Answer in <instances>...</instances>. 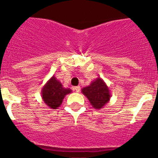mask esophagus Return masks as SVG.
Returning a JSON list of instances; mask_svg holds the SVG:
<instances>
[{
  "instance_id": "34e87169",
  "label": "esophagus",
  "mask_w": 158,
  "mask_h": 158,
  "mask_svg": "<svg viewBox=\"0 0 158 158\" xmlns=\"http://www.w3.org/2000/svg\"><path fill=\"white\" fill-rule=\"evenodd\" d=\"M74 90H75V92H76V93H79V92H80V90H81V87H80V86H76V87L74 88Z\"/></svg>"
}]
</instances>
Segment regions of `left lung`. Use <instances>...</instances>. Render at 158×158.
I'll return each instance as SVG.
<instances>
[{
	"label": "left lung",
	"mask_w": 158,
	"mask_h": 158,
	"mask_svg": "<svg viewBox=\"0 0 158 158\" xmlns=\"http://www.w3.org/2000/svg\"><path fill=\"white\" fill-rule=\"evenodd\" d=\"M81 92L89 100L93 108L101 109L109 102L111 93L104 80L97 77L93 81L89 86L83 88Z\"/></svg>",
	"instance_id": "obj_1"
}]
</instances>
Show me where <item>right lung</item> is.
Here are the masks:
<instances>
[{
	"mask_svg": "<svg viewBox=\"0 0 158 158\" xmlns=\"http://www.w3.org/2000/svg\"><path fill=\"white\" fill-rule=\"evenodd\" d=\"M71 93L70 89L64 88L62 83L53 76L43 87L41 95L46 105L52 109H57L62 104L65 96Z\"/></svg>",
	"mask_w": 158,
	"mask_h": 158,
	"instance_id": "obj_1",
	"label": "right lung"
}]
</instances>
